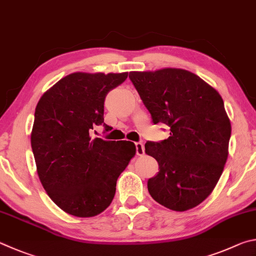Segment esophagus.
<instances>
[{
	"mask_svg": "<svg viewBox=\"0 0 256 256\" xmlns=\"http://www.w3.org/2000/svg\"><path fill=\"white\" fill-rule=\"evenodd\" d=\"M135 146H136V154L137 155H144L145 153V148H144V144H142V142H135Z\"/></svg>",
	"mask_w": 256,
	"mask_h": 256,
	"instance_id": "34e87169",
	"label": "esophagus"
}]
</instances>
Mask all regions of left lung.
<instances>
[{"instance_id":"obj_1","label":"left lung","mask_w":256,"mask_h":256,"mask_svg":"<svg viewBox=\"0 0 256 256\" xmlns=\"http://www.w3.org/2000/svg\"><path fill=\"white\" fill-rule=\"evenodd\" d=\"M129 78L154 124L170 127L168 140L145 144L160 168L147 181L150 194L176 212L196 207L216 186L228 156L232 127L220 94L180 68L130 72Z\"/></svg>"}]
</instances>
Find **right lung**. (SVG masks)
Segmentation results:
<instances>
[{
  "mask_svg": "<svg viewBox=\"0 0 256 256\" xmlns=\"http://www.w3.org/2000/svg\"><path fill=\"white\" fill-rule=\"evenodd\" d=\"M128 73H73L40 98L34 111L31 147L44 189L75 217H93L109 207L116 180L136 154L132 142L91 136L103 124L104 100Z\"/></svg>",
  "mask_w": 256,
  "mask_h": 256,
  "instance_id": "obj_1",
  "label": "right lung"
}]
</instances>
